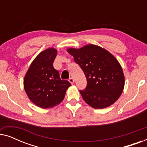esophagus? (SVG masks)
<instances>
[{"label":"esophagus","instance_id":"34e87169","mask_svg":"<svg viewBox=\"0 0 147 147\" xmlns=\"http://www.w3.org/2000/svg\"><path fill=\"white\" fill-rule=\"evenodd\" d=\"M69 82L70 83H71V84H73L74 83V80L72 78H70L69 79Z\"/></svg>","mask_w":147,"mask_h":147}]
</instances>
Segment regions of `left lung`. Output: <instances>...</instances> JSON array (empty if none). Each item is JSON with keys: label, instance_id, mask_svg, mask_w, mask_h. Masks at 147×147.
I'll return each instance as SVG.
<instances>
[{"label": "left lung", "instance_id": "left-lung-1", "mask_svg": "<svg viewBox=\"0 0 147 147\" xmlns=\"http://www.w3.org/2000/svg\"><path fill=\"white\" fill-rule=\"evenodd\" d=\"M67 51L87 79L86 88L80 91L84 101L96 109L113 104L122 94L125 82L117 59L106 49L92 44Z\"/></svg>", "mask_w": 147, "mask_h": 147}]
</instances>
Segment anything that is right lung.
Here are the masks:
<instances>
[{
    "instance_id": "add662e5",
    "label": "right lung",
    "mask_w": 147,
    "mask_h": 147,
    "mask_svg": "<svg viewBox=\"0 0 147 147\" xmlns=\"http://www.w3.org/2000/svg\"><path fill=\"white\" fill-rule=\"evenodd\" d=\"M57 53L55 48L41 51L29 66L25 78L24 89L29 100L38 107L49 108L61 103L71 84L60 79L53 63Z\"/></svg>"
}]
</instances>
